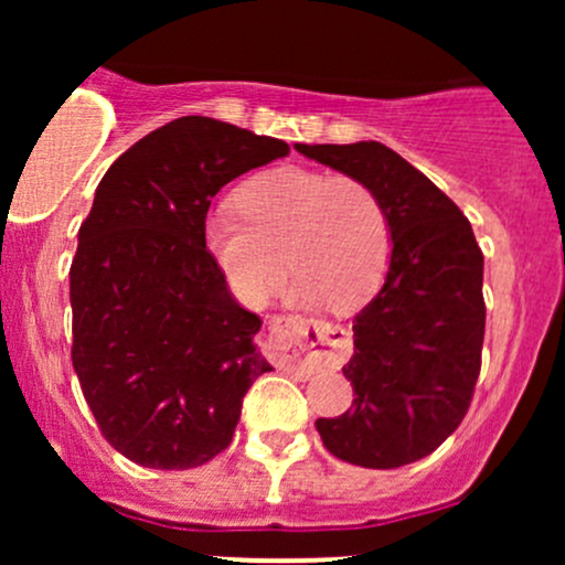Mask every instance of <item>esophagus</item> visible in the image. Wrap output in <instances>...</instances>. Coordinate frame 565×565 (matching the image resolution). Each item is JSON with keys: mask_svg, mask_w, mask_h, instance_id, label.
Wrapping results in <instances>:
<instances>
[{"mask_svg": "<svg viewBox=\"0 0 565 565\" xmlns=\"http://www.w3.org/2000/svg\"><path fill=\"white\" fill-rule=\"evenodd\" d=\"M270 350L276 364L287 372L313 374L345 361L348 332L329 321L281 316L270 327Z\"/></svg>", "mask_w": 565, "mask_h": 565, "instance_id": "obj_1", "label": "esophagus"}]
</instances>
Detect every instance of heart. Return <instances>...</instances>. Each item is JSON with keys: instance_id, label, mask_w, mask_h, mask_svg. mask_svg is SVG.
<instances>
[{"instance_id": "heart-1", "label": "heart", "mask_w": 565, "mask_h": 565, "mask_svg": "<svg viewBox=\"0 0 565 565\" xmlns=\"http://www.w3.org/2000/svg\"><path fill=\"white\" fill-rule=\"evenodd\" d=\"M238 212L244 221L228 210L206 215L201 242L242 302H268L284 287L287 263L300 274L297 302L350 310L377 291L391 260V220L364 180L278 167L238 191Z\"/></svg>"}]
</instances>
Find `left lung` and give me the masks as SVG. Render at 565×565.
<instances>
[{
    "label": "left lung",
    "instance_id": "left-lung-1",
    "mask_svg": "<svg viewBox=\"0 0 565 565\" xmlns=\"http://www.w3.org/2000/svg\"><path fill=\"white\" fill-rule=\"evenodd\" d=\"M295 148L372 185L393 242L385 284L353 319V359L342 366L353 408L316 419V430L342 462L374 470L417 462L457 430L476 391L483 252L459 206L382 142Z\"/></svg>",
    "mask_w": 565,
    "mask_h": 565
}]
</instances>
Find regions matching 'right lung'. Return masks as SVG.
<instances>
[{
	"mask_svg": "<svg viewBox=\"0 0 565 565\" xmlns=\"http://www.w3.org/2000/svg\"><path fill=\"white\" fill-rule=\"evenodd\" d=\"M289 153L284 140L183 116L103 174L71 263V361L103 438L188 470L228 449L260 374L263 321L233 300L201 242L212 196Z\"/></svg>",
	"mask_w": 565,
	"mask_h": 565,
	"instance_id": "right-lung-1",
	"label": "right lung"
}]
</instances>
